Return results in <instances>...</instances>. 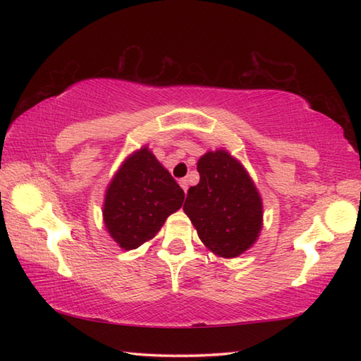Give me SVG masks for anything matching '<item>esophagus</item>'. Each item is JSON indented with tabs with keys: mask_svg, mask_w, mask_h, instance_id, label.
<instances>
[{
	"mask_svg": "<svg viewBox=\"0 0 361 361\" xmlns=\"http://www.w3.org/2000/svg\"><path fill=\"white\" fill-rule=\"evenodd\" d=\"M178 183H180V186L183 188V190H185V194H186L188 192V188H189L188 186V180L186 178H181Z\"/></svg>",
	"mask_w": 361,
	"mask_h": 361,
	"instance_id": "1",
	"label": "esophagus"
}]
</instances>
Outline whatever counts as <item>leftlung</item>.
<instances>
[{"label":"left lung","mask_w":361,"mask_h":361,"mask_svg":"<svg viewBox=\"0 0 361 361\" xmlns=\"http://www.w3.org/2000/svg\"><path fill=\"white\" fill-rule=\"evenodd\" d=\"M198 185L183 206L203 245L233 259L248 251L264 225L262 197L239 159L225 149L209 150L197 163Z\"/></svg>","instance_id":"8db88e82"}]
</instances>
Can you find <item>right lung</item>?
I'll use <instances>...</instances> for the list:
<instances>
[{
  "label": "right lung",
  "mask_w": 361,
  "mask_h": 361,
  "mask_svg": "<svg viewBox=\"0 0 361 361\" xmlns=\"http://www.w3.org/2000/svg\"><path fill=\"white\" fill-rule=\"evenodd\" d=\"M185 200V192L149 145L122 161L105 190L102 217L106 231L122 250L152 240Z\"/></svg>",
  "instance_id": "1"
}]
</instances>
